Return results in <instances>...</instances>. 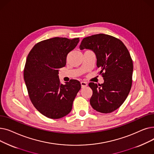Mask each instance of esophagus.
Returning <instances> with one entry per match:
<instances>
[{
    "label": "esophagus",
    "instance_id": "obj_1",
    "mask_svg": "<svg viewBox=\"0 0 154 154\" xmlns=\"http://www.w3.org/2000/svg\"><path fill=\"white\" fill-rule=\"evenodd\" d=\"M80 84H81L82 88H84V87L87 86V83L85 82H80Z\"/></svg>",
    "mask_w": 154,
    "mask_h": 154
}]
</instances>
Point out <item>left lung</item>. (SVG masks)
<instances>
[{
	"label": "left lung",
	"instance_id": "1",
	"mask_svg": "<svg viewBox=\"0 0 154 154\" xmlns=\"http://www.w3.org/2000/svg\"><path fill=\"white\" fill-rule=\"evenodd\" d=\"M79 48L95 53L97 67L103 77L102 84H88L93 91L91 106L104 114L114 112L124 102L131 89L133 62L130 53L120 40L103 34L84 38Z\"/></svg>",
	"mask_w": 154,
	"mask_h": 154
}]
</instances>
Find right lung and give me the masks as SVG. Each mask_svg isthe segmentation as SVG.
I'll return each mask as SVG.
<instances>
[{
  "label": "right lung",
  "mask_w": 154,
  "mask_h": 154,
  "mask_svg": "<svg viewBox=\"0 0 154 154\" xmlns=\"http://www.w3.org/2000/svg\"><path fill=\"white\" fill-rule=\"evenodd\" d=\"M79 38L54 37L36 44L30 51L23 70V79L30 99L44 116L58 119L70 112L73 101L81 88L77 80L60 84L59 69L66 65L68 54Z\"/></svg>",
  "instance_id": "obj_1"
}]
</instances>
